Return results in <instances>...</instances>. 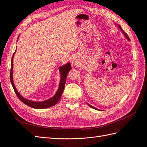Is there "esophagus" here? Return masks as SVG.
Masks as SVG:
<instances>
[{"label":"esophagus","instance_id":"1","mask_svg":"<svg viewBox=\"0 0 147 147\" xmlns=\"http://www.w3.org/2000/svg\"><path fill=\"white\" fill-rule=\"evenodd\" d=\"M75 63H75V62H74V61L72 62V64H75Z\"/></svg>","mask_w":147,"mask_h":147}]
</instances>
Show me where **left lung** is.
<instances>
[{"label": "left lung", "instance_id": "left-lung-1", "mask_svg": "<svg viewBox=\"0 0 147 147\" xmlns=\"http://www.w3.org/2000/svg\"><path fill=\"white\" fill-rule=\"evenodd\" d=\"M118 27H119V29L120 30H121V31H122V32H123V34L124 35H125V37L127 38V40H129V37H128V35L125 33V32H124V31L123 30V29L121 28V26H120L119 25H118ZM89 105V106H90V107H91V108H92V109H96V110H98V109H97L96 108H95V107H93V106H92V105H90V104H88Z\"/></svg>", "mask_w": 147, "mask_h": 147}]
</instances>
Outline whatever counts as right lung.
<instances>
[{"label": "right lung", "instance_id": "obj_1", "mask_svg": "<svg viewBox=\"0 0 147 147\" xmlns=\"http://www.w3.org/2000/svg\"><path fill=\"white\" fill-rule=\"evenodd\" d=\"M15 53V52L14 53V54H13L12 59H11V69H10V82H11V83L12 84V86H13V89H14V91L16 93V94L18 96V97L19 98V99L21 100L26 105L29 106L30 107H32L34 109H47V108L50 107H52L53 105H55V104H56L57 102H58V101L60 100L62 94H63V92L64 91V86L65 84L67 77V74H68L69 71L72 69V67H71V65H70V63H68L65 65H64L63 66H61L59 67V71H60V74H61V80H60L59 84V88H58V90H57V92H56L55 96L52 97L51 98L49 99L48 100H46L45 101L34 102L32 100H28L27 99H25L21 95H20L18 91L16 90V88L14 84V83H13V57H14Z\"/></svg>", "mask_w": 147, "mask_h": 147}]
</instances>
